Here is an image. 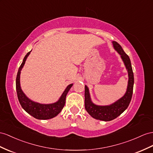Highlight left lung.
<instances>
[{"mask_svg": "<svg viewBox=\"0 0 153 153\" xmlns=\"http://www.w3.org/2000/svg\"><path fill=\"white\" fill-rule=\"evenodd\" d=\"M112 44L114 49L121 56L128 71V81L125 94L119 100L111 105L99 106L92 102L87 86L85 85V107L86 111L94 118L105 121H111L116 118L126 110L131 102L133 92V85H134V74L132 72L130 58L125 53L121 46L117 42L113 41Z\"/></svg>", "mask_w": 153, "mask_h": 153, "instance_id": "left-lung-1", "label": "left lung"}]
</instances>
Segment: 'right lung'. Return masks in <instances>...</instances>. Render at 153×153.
Segmentation results:
<instances>
[{"instance_id":"right-lung-1","label":"right lung","mask_w":153,"mask_h":153,"mask_svg":"<svg viewBox=\"0 0 153 153\" xmlns=\"http://www.w3.org/2000/svg\"><path fill=\"white\" fill-rule=\"evenodd\" d=\"M31 51L27 53L24 59L19 68L16 77V91L17 97L22 107L29 114L34 117L35 118L39 120H48L56 116L59 113L65 105L66 96L69 90L72 87L73 84L69 85L64 92L62 93L60 99L56 103L52 104H41L30 100L28 97L22 91L20 86V74L21 70L24 66L26 58L28 57Z\"/></svg>"}]
</instances>
